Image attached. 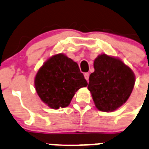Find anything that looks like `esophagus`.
<instances>
[{
	"mask_svg": "<svg viewBox=\"0 0 149 149\" xmlns=\"http://www.w3.org/2000/svg\"><path fill=\"white\" fill-rule=\"evenodd\" d=\"M89 73H84V78H85V79H86V80L87 81H89Z\"/></svg>",
	"mask_w": 149,
	"mask_h": 149,
	"instance_id": "obj_1",
	"label": "esophagus"
}]
</instances>
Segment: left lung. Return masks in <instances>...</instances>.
Instances as JSON below:
<instances>
[{
    "label": "left lung",
    "instance_id": "obj_1",
    "mask_svg": "<svg viewBox=\"0 0 149 149\" xmlns=\"http://www.w3.org/2000/svg\"><path fill=\"white\" fill-rule=\"evenodd\" d=\"M94 68L87 88L95 107L104 112L114 111L132 93L135 83L134 72L119 58L105 54L95 58Z\"/></svg>",
    "mask_w": 149,
    "mask_h": 149
}]
</instances>
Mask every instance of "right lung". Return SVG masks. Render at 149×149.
<instances>
[{"mask_svg": "<svg viewBox=\"0 0 149 149\" xmlns=\"http://www.w3.org/2000/svg\"><path fill=\"white\" fill-rule=\"evenodd\" d=\"M36 91L43 102L52 109L65 108L80 88L87 86L76 62L63 53L43 64L35 76Z\"/></svg>", "mask_w": 149, "mask_h": 149, "instance_id": "add662e5", "label": "right lung"}]
</instances>
